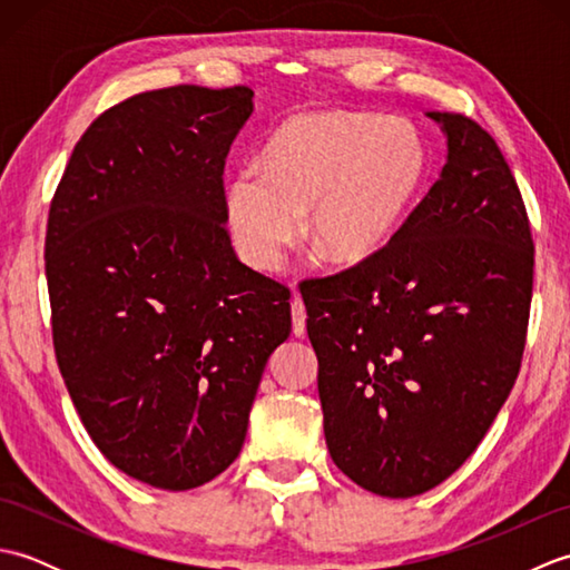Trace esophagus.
I'll use <instances>...</instances> for the list:
<instances>
[{"instance_id": "esophagus-1", "label": "esophagus", "mask_w": 570, "mask_h": 570, "mask_svg": "<svg viewBox=\"0 0 570 570\" xmlns=\"http://www.w3.org/2000/svg\"><path fill=\"white\" fill-rule=\"evenodd\" d=\"M292 321H294V335L304 337L306 335V306L298 294L292 298Z\"/></svg>"}]
</instances>
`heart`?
<instances>
[{"mask_svg": "<svg viewBox=\"0 0 570 570\" xmlns=\"http://www.w3.org/2000/svg\"><path fill=\"white\" fill-rule=\"evenodd\" d=\"M426 174L419 131L365 112H306L278 127L257 168L229 178L225 213L239 257L272 274L306 229L333 264L390 245Z\"/></svg>", "mask_w": 570, "mask_h": 570, "instance_id": "heart-1", "label": "heart"}]
</instances>
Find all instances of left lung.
<instances>
[{"label": "left lung", "mask_w": 570, "mask_h": 570, "mask_svg": "<svg viewBox=\"0 0 570 570\" xmlns=\"http://www.w3.org/2000/svg\"><path fill=\"white\" fill-rule=\"evenodd\" d=\"M445 164L390 245L306 286L333 463L382 498L441 485L485 439L524 353L534 242L478 122L426 112Z\"/></svg>", "instance_id": "8db88e82"}]
</instances>
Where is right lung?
Returning a JSON list of instances; mask_svg holds the SVG:
<instances>
[{"label":"right lung","mask_w":570,"mask_h":570,"mask_svg":"<svg viewBox=\"0 0 570 570\" xmlns=\"http://www.w3.org/2000/svg\"><path fill=\"white\" fill-rule=\"evenodd\" d=\"M245 85L151 90L100 115L48 213L46 278L68 394L102 455L193 490L239 455L266 362L292 333L288 288L237 259L225 159Z\"/></svg>","instance_id":"1"}]
</instances>
